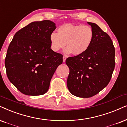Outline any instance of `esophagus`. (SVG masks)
<instances>
[{"label": "esophagus", "mask_w": 127, "mask_h": 127, "mask_svg": "<svg viewBox=\"0 0 127 127\" xmlns=\"http://www.w3.org/2000/svg\"><path fill=\"white\" fill-rule=\"evenodd\" d=\"M65 60H66V57L65 56H63V62H65Z\"/></svg>", "instance_id": "obj_1"}]
</instances>
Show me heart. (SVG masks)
I'll return each mask as SVG.
<instances>
[{
    "mask_svg": "<svg viewBox=\"0 0 127 127\" xmlns=\"http://www.w3.org/2000/svg\"><path fill=\"white\" fill-rule=\"evenodd\" d=\"M94 31L88 25L64 24L59 27L57 33L52 32L50 35L49 41L51 49L54 52L65 49L66 54L75 56L84 54L89 49L94 39Z\"/></svg>",
    "mask_w": 127,
    "mask_h": 127,
    "instance_id": "obj_1",
    "label": "heart"
}]
</instances>
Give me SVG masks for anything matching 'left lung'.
<instances>
[{
  "mask_svg": "<svg viewBox=\"0 0 127 127\" xmlns=\"http://www.w3.org/2000/svg\"><path fill=\"white\" fill-rule=\"evenodd\" d=\"M94 39L84 54L68 57L67 84L70 92L80 98L95 95L110 82L115 67V49L110 37L97 24L87 22Z\"/></svg>",
  "mask_w": 127,
  "mask_h": 127,
  "instance_id": "8db88e82",
  "label": "left lung"
}]
</instances>
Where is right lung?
Instances as JSON below:
<instances>
[{"mask_svg": "<svg viewBox=\"0 0 127 127\" xmlns=\"http://www.w3.org/2000/svg\"><path fill=\"white\" fill-rule=\"evenodd\" d=\"M50 20L33 22L16 32L8 47L5 59L7 77L24 94L43 95L63 55L50 48L49 37L56 29Z\"/></svg>", "mask_w": 127, "mask_h": 127, "instance_id": "1", "label": "right lung"}]
</instances>
